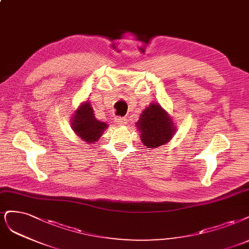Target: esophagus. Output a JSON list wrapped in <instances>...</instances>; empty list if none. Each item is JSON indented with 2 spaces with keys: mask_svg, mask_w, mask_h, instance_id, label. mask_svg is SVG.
Returning <instances> with one entry per match:
<instances>
[{
  "mask_svg": "<svg viewBox=\"0 0 249 249\" xmlns=\"http://www.w3.org/2000/svg\"><path fill=\"white\" fill-rule=\"evenodd\" d=\"M115 123L118 124V125H124L126 124V119L124 117H116L115 118Z\"/></svg>",
  "mask_w": 249,
  "mask_h": 249,
  "instance_id": "obj_1",
  "label": "esophagus"
}]
</instances>
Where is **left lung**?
Here are the masks:
<instances>
[{
    "instance_id": "1",
    "label": "left lung",
    "mask_w": 249,
    "mask_h": 249,
    "mask_svg": "<svg viewBox=\"0 0 249 249\" xmlns=\"http://www.w3.org/2000/svg\"><path fill=\"white\" fill-rule=\"evenodd\" d=\"M140 139L147 148L159 147L172 140L176 125L167 111L159 103H150L136 123Z\"/></svg>"
}]
</instances>
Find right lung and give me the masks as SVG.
Here are the masks:
<instances>
[{
    "instance_id": "obj_1",
    "label": "right lung",
    "mask_w": 249,
    "mask_h": 249,
    "mask_svg": "<svg viewBox=\"0 0 249 249\" xmlns=\"http://www.w3.org/2000/svg\"><path fill=\"white\" fill-rule=\"evenodd\" d=\"M71 127L74 133L87 143L97 142L108 124L98 121L90 103L85 101L75 110L71 118Z\"/></svg>"
}]
</instances>
